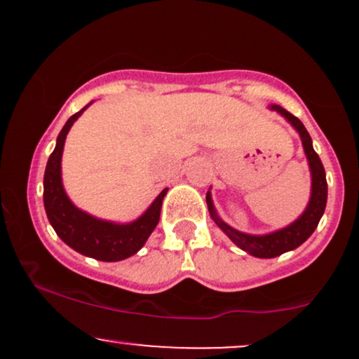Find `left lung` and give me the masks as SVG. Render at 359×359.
I'll return each mask as SVG.
<instances>
[{
	"mask_svg": "<svg viewBox=\"0 0 359 359\" xmlns=\"http://www.w3.org/2000/svg\"><path fill=\"white\" fill-rule=\"evenodd\" d=\"M271 109L278 111L282 116H285L288 121L292 123V126L299 131L300 138H302L304 150H306L309 167H311L312 174V192H311V201H309L307 209L304 211L302 216L297 221L292 222L287 228L278 229V231L263 234V236H253V234H245L233 229L231 226H228L226 222H222L217 217L216 211H214V205L211 201V194L208 192L205 201H208L209 212L211 217L216 221V224L231 238V241L236 246H240L241 250L248 251L250 255L258 258H275L278 255L285 253V251L295 250L297 246L302 245L304 241L314 233V229L319 224L320 217H323L325 203H327V182H325V170L323 162H320L319 155L316 154V150L312 148V140L311 135L307 133L306 126L302 125V121L297 116H294L292 113H288L287 109H283L282 106H271Z\"/></svg>",
	"mask_w": 359,
	"mask_h": 359,
	"instance_id": "left-lung-1",
	"label": "left lung"
}]
</instances>
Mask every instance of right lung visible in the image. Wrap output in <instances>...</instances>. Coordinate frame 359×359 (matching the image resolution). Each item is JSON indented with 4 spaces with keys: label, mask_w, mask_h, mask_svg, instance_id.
<instances>
[{
    "label": "right lung",
    "mask_w": 359,
    "mask_h": 359,
    "mask_svg": "<svg viewBox=\"0 0 359 359\" xmlns=\"http://www.w3.org/2000/svg\"><path fill=\"white\" fill-rule=\"evenodd\" d=\"M86 108L67 119L57 137L55 150L48 156L43 175L45 212L60 240L72 250L79 251L86 257L101 259V262H119V259H125L137 253L145 245L155 226L158 224L160 209H162V201L165 197L167 189L158 194L154 204L147 209L142 217L130 224H114V222L96 219L77 209L69 201L67 194L64 192L60 177V158L65 137H67L74 121L81 116Z\"/></svg>",
    "instance_id": "right-lung-1"
}]
</instances>
